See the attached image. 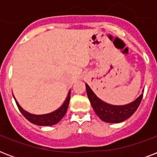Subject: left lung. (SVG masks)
Returning <instances> with one entry per match:
<instances>
[{
	"mask_svg": "<svg viewBox=\"0 0 157 157\" xmlns=\"http://www.w3.org/2000/svg\"><path fill=\"white\" fill-rule=\"evenodd\" d=\"M86 92L94 112L102 121L108 123H120L127 120L134 114L141 103L144 94L134 102L123 106L110 105L100 100L91 90L88 85H86Z\"/></svg>",
	"mask_w": 157,
	"mask_h": 157,
	"instance_id": "left-lung-1",
	"label": "left lung"
}]
</instances>
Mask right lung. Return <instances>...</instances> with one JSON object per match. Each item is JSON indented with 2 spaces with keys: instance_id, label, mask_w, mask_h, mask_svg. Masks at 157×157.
I'll return each instance as SVG.
<instances>
[{
  "instance_id": "add662e5",
  "label": "right lung",
  "mask_w": 157,
  "mask_h": 157,
  "mask_svg": "<svg viewBox=\"0 0 157 157\" xmlns=\"http://www.w3.org/2000/svg\"><path fill=\"white\" fill-rule=\"evenodd\" d=\"M70 91H69L68 95L67 97L66 100L63 103V104L62 105L61 107H59V109L54 111V112L49 113V114L45 115H33L28 113V112H26L19 106L18 102L16 101L14 98V100L16 102V104L18 106V109L21 112V113L24 116L26 119H28V121L33 124H37V125H53V124H57L60 120L64 117V115L66 114L67 110L68 107L69 101H70Z\"/></svg>"
}]
</instances>
